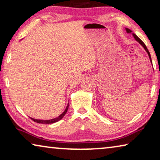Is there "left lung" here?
<instances>
[{"label": "left lung", "mask_w": 160, "mask_h": 160, "mask_svg": "<svg viewBox=\"0 0 160 160\" xmlns=\"http://www.w3.org/2000/svg\"><path fill=\"white\" fill-rule=\"evenodd\" d=\"M126 29V32L128 34H132V37H134V39H135V40L136 42H138L139 43V44L142 46V47L144 48V49L145 50V51L146 52H147V53L148 54V56H149V58H150V62L152 63V60H151V56H150V52H149V51H148V48L146 47V46H145V44H144V43H143V42L142 41L141 39H140L139 37H138V36L137 35H135L134 33H132V31L131 30V29H129L128 28H125Z\"/></svg>", "instance_id": "1"}]
</instances>
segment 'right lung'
Here are the masks:
<instances>
[{
    "instance_id": "1",
    "label": "right lung",
    "mask_w": 160,
    "mask_h": 160,
    "mask_svg": "<svg viewBox=\"0 0 160 160\" xmlns=\"http://www.w3.org/2000/svg\"><path fill=\"white\" fill-rule=\"evenodd\" d=\"M68 107H69V103H68L67 104V107L66 108V109H65L64 112L61 113L60 116H58V117L56 118H54L52 119H49V120H42V119H35L33 118H31L32 121H34V122H37V123H44V124H49V123H56L57 122V121H60L61 119L63 118V116L66 115V113L68 112Z\"/></svg>"
}]
</instances>
